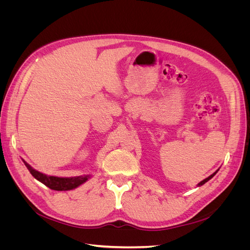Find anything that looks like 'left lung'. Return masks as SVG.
I'll use <instances>...</instances> for the list:
<instances>
[{
  "label": "left lung",
  "mask_w": 250,
  "mask_h": 250,
  "mask_svg": "<svg viewBox=\"0 0 250 250\" xmlns=\"http://www.w3.org/2000/svg\"><path fill=\"white\" fill-rule=\"evenodd\" d=\"M217 172H218V170H217V171H216L215 173H213V174H211V175H210V176H208V178H206V179H204V180H202V181H201V183H199V185H198V186H202V185H204V184H206V183H207V181H208V180H209V179H210L211 177H213V176L215 175V174H216Z\"/></svg>",
  "instance_id": "obj_1"
}]
</instances>
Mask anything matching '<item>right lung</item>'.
Segmentation results:
<instances>
[{
  "label": "right lung",
  "mask_w": 250,
  "mask_h": 250,
  "mask_svg": "<svg viewBox=\"0 0 250 250\" xmlns=\"http://www.w3.org/2000/svg\"><path fill=\"white\" fill-rule=\"evenodd\" d=\"M27 168L29 169L30 173L32 174L34 178L40 180L44 186L52 188L55 191H69L73 188H77L78 186L82 185L83 183L88 179V176H78V177H55V176H48L44 174L32 169L30 166L25 163Z\"/></svg>",
  "instance_id": "obj_1"
}]
</instances>
